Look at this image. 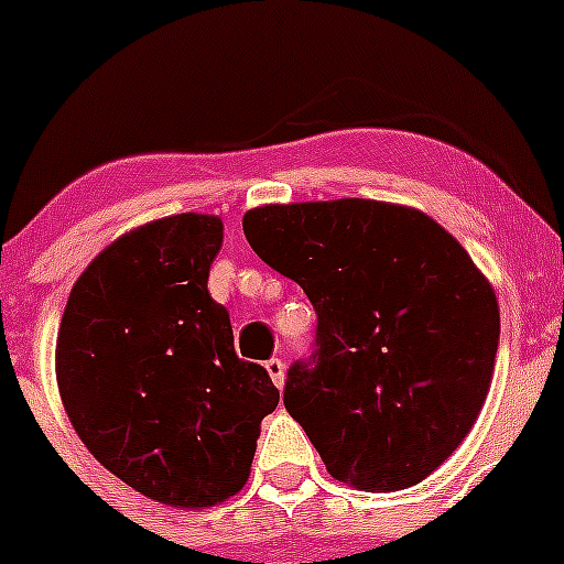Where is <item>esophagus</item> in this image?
I'll use <instances>...</instances> for the list:
<instances>
[{
  "instance_id": "1",
  "label": "esophagus",
  "mask_w": 564,
  "mask_h": 564,
  "mask_svg": "<svg viewBox=\"0 0 564 564\" xmlns=\"http://www.w3.org/2000/svg\"><path fill=\"white\" fill-rule=\"evenodd\" d=\"M267 373H270V379L275 382V388H283V379H286V371H283V360H278V357H272V360L264 362Z\"/></svg>"
}]
</instances>
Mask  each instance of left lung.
I'll use <instances>...</instances> for the list:
<instances>
[{"label":"left lung","mask_w":564,"mask_h":564,"mask_svg":"<svg viewBox=\"0 0 564 564\" xmlns=\"http://www.w3.org/2000/svg\"><path fill=\"white\" fill-rule=\"evenodd\" d=\"M242 231L316 311L283 403L329 475L373 494L425 480L475 425L497 360V297L469 253L371 198L256 207Z\"/></svg>","instance_id":"1"}]
</instances>
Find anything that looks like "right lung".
I'll return each instance as SVG.
<instances>
[{
  "instance_id": "add662e5",
  "label": "right lung",
  "mask_w": 564,
  "mask_h": 564,
  "mask_svg": "<svg viewBox=\"0 0 564 564\" xmlns=\"http://www.w3.org/2000/svg\"><path fill=\"white\" fill-rule=\"evenodd\" d=\"M224 242L215 215L182 213L119 237L84 270L56 338L73 429L111 475L172 508H209L248 480L270 373L235 351L207 292Z\"/></svg>"
}]
</instances>
